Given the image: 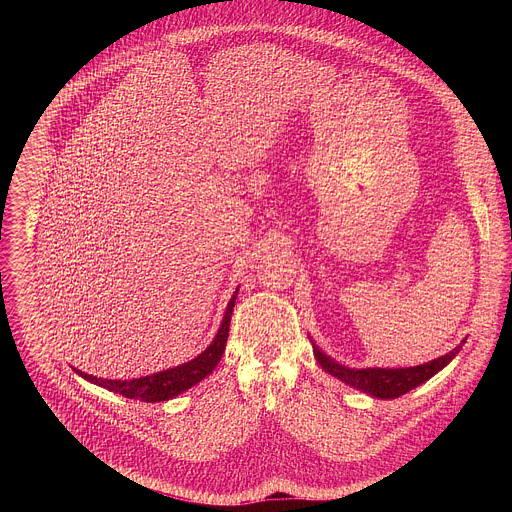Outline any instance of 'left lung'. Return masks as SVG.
<instances>
[{"instance_id": "8db88e82", "label": "left lung", "mask_w": 512, "mask_h": 512, "mask_svg": "<svg viewBox=\"0 0 512 512\" xmlns=\"http://www.w3.org/2000/svg\"><path fill=\"white\" fill-rule=\"evenodd\" d=\"M311 345H313V355H315L317 363L321 365L325 372H329L337 380L345 382L351 388H357V390L365 392V394L372 396V398L392 400V398H398V396L414 390L416 386L424 384L434 374H438L441 368L449 365L459 355L461 347L465 345V339L453 351L441 355V357L430 361V363L404 366V368H380V366L351 368V366L341 365L339 361H335L327 353H323L313 339H311Z\"/></svg>"}]
</instances>
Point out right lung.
I'll return each instance as SVG.
<instances>
[{
	"instance_id": "1",
	"label": "right lung",
	"mask_w": 512,
	"mask_h": 512,
	"mask_svg": "<svg viewBox=\"0 0 512 512\" xmlns=\"http://www.w3.org/2000/svg\"><path fill=\"white\" fill-rule=\"evenodd\" d=\"M238 295L232 293L222 323H220L219 331L215 335V339L211 341V345L197 355L195 359L183 363V365L173 366L155 374H147L142 378H132V380H110V378H98L92 374H86L78 368H74V372L78 376H82L84 380L102 386L114 394H122L124 398H132V400H142V402H163V400H171L175 396H179L181 392L189 390L191 386L199 384L203 378H207L217 365L220 363V357L224 353L226 347V339H228V329H230V317H232V309H234V301Z\"/></svg>"
}]
</instances>
